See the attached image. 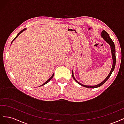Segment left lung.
<instances>
[{"mask_svg":"<svg viewBox=\"0 0 124 124\" xmlns=\"http://www.w3.org/2000/svg\"><path fill=\"white\" fill-rule=\"evenodd\" d=\"M101 36L102 38H103V39L106 41V42L110 45V46L111 47V53H112V59H113V65H112V69L111 70V71L110 73L108 74V76H107V77L105 78L104 80L103 81H102L101 83H100V84H98V85H96L95 86H88V85H85L83 84H82L80 83H79L78 81H77L76 78H75L74 77V75H73V70H72V76L73 77V78H74V80L76 81L77 83L81 85L82 86H84L85 87H87V88H97V87H98L101 86V85H102L105 82H106L108 80V78H110V77L111 76V75L112 74V73L113 72V71L114 70L115 68V63H116V56H115V45L114 43L113 42V41H112V40L111 39V38L110 37L109 35H108V33L105 31H102V32L101 33Z\"/></svg>","mask_w":124,"mask_h":124,"instance_id":"1","label":"left lung"}]
</instances>
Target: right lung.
Here are the masks:
<instances>
[{"label": "right lung", "instance_id": "1", "mask_svg": "<svg viewBox=\"0 0 124 124\" xmlns=\"http://www.w3.org/2000/svg\"><path fill=\"white\" fill-rule=\"evenodd\" d=\"M26 28H24V29H23V30H22V31H20V32L19 33H18L17 35V36H16V38H14V39L13 40V41H12V42H11V43H12V42H13V41H14V40L15 39H16V38H17V37L18 36V35H19L20 34H21V33H22V32H23V31H25V30H26ZM54 73H53V75H52V77H51V78H49V79H48V80H47V81H46V82H45V83H43V84L42 85H40V86H43V85H45V84H46V83H48V82H49V81H50V80H51L52 79V78H53V76H54Z\"/></svg>", "mask_w": 124, "mask_h": 124}]
</instances>
